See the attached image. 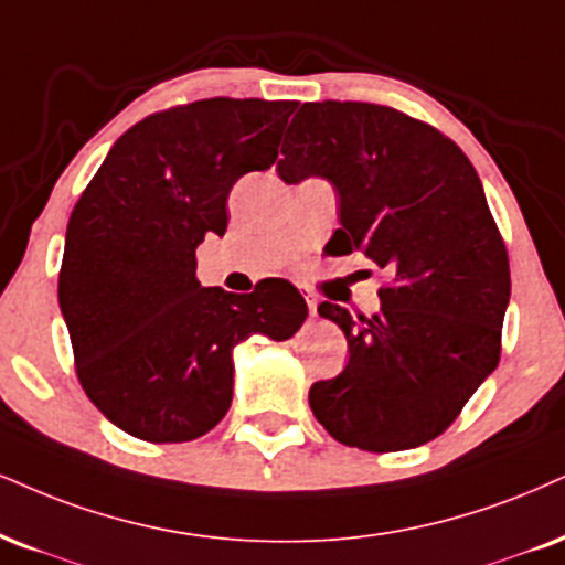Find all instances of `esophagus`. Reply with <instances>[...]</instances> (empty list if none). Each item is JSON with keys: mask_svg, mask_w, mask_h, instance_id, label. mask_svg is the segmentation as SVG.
Listing matches in <instances>:
<instances>
[{"mask_svg": "<svg viewBox=\"0 0 565 565\" xmlns=\"http://www.w3.org/2000/svg\"><path fill=\"white\" fill-rule=\"evenodd\" d=\"M301 294H303V298H306V306H309V315H311V317H317V306H319V301H317V296H315V294H311V290H309V288H303V290H301Z\"/></svg>", "mask_w": 565, "mask_h": 565, "instance_id": "34e87169", "label": "esophagus"}]
</instances>
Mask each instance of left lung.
Masks as SVG:
<instances>
[{
  "label": "left lung",
  "mask_w": 565,
  "mask_h": 565,
  "mask_svg": "<svg viewBox=\"0 0 565 565\" xmlns=\"http://www.w3.org/2000/svg\"><path fill=\"white\" fill-rule=\"evenodd\" d=\"M277 172L285 183L330 180L340 196L330 243L393 275L372 317L319 303L351 353L338 377L309 390L319 424L372 452L435 440L495 372L511 298L508 250L475 164L393 107L309 102L285 134Z\"/></svg>",
  "instance_id": "obj_1"
}]
</instances>
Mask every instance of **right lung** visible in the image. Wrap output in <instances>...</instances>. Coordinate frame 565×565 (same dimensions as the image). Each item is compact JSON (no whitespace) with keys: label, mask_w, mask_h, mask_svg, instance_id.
I'll return each mask as SVG.
<instances>
[{"label":"right lung","mask_w":565,"mask_h":565,"mask_svg":"<svg viewBox=\"0 0 565 565\" xmlns=\"http://www.w3.org/2000/svg\"><path fill=\"white\" fill-rule=\"evenodd\" d=\"M298 102L201 99L149 115L109 149L67 222L60 309L86 395L146 443H188L233 401V348L288 340L303 296L280 277L254 294L204 288L196 248L225 235L227 196L269 170Z\"/></svg>","instance_id":"1"}]
</instances>
